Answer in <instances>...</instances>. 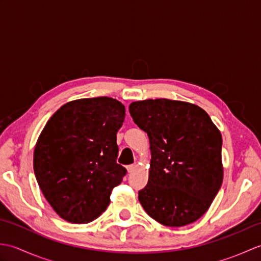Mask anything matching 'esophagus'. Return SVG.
I'll list each match as a JSON object with an SVG mask.
<instances>
[{
	"label": "esophagus",
	"mask_w": 261,
	"mask_h": 261,
	"mask_svg": "<svg viewBox=\"0 0 261 261\" xmlns=\"http://www.w3.org/2000/svg\"><path fill=\"white\" fill-rule=\"evenodd\" d=\"M136 168H137V164L129 165V166H127V167H126V169H127V173H132V171H134Z\"/></svg>",
	"instance_id": "1"
}]
</instances>
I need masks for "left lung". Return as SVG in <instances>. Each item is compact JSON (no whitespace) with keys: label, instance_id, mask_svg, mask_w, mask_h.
I'll return each mask as SVG.
<instances>
[{"label":"left lung","instance_id":"1","mask_svg":"<svg viewBox=\"0 0 261 261\" xmlns=\"http://www.w3.org/2000/svg\"><path fill=\"white\" fill-rule=\"evenodd\" d=\"M129 111L150 141L149 180L138 196L142 207L166 226L195 222L222 185L221 132L203 109L187 102L145 99Z\"/></svg>","mask_w":261,"mask_h":261}]
</instances>
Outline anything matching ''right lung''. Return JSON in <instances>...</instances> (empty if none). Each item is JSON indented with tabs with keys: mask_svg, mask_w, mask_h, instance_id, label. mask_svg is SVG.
Masks as SVG:
<instances>
[{
	"mask_svg": "<svg viewBox=\"0 0 261 261\" xmlns=\"http://www.w3.org/2000/svg\"><path fill=\"white\" fill-rule=\"evenodd\" d=\"M124 105L101 96L63 105L43 127L33 153L39 187L60 218L87 223L101 215L126 174L116 163Z\"/></svg>",
	"mask_w": 261,
	"mask_h": 261,
	"instance_id": "1",
	"label": "right lung"
}]
</instances>
